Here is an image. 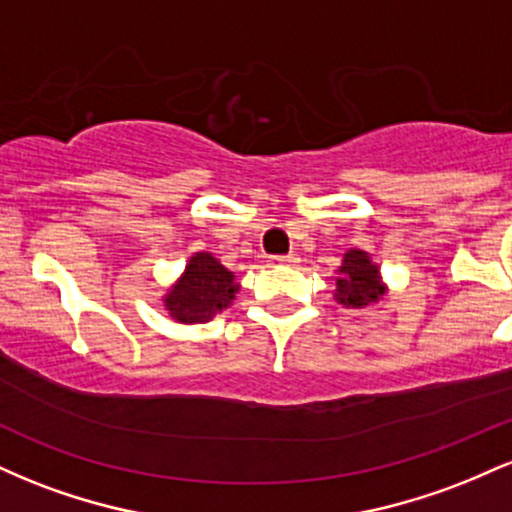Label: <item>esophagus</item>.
I'll return each instance as SVG.
<instances>
[{
  "mask_svg": "<svg viewBox=\"0 0 512 512\" xmlns=\"http://www.w3.org/2000/svg\"><path fill=\"white\" fill-rule=\"evenodd\" d=\"M301 262V257L298 255H272L269 257V264H289V267H293V264Z\"/></svg>",
  "mask_w": 512,
  "mask_h": 512,
  "instance_id": "34e87169",
  "label": "esophagus"
}]
</instances>
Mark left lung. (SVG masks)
<instances>
[{
    "label": "left lung",
    "instance_id": "obj_1",
    "mask_svg": "<svg viewBox=\"0 0 512 512\" xmlns=\"http://www.w3.org/2000/svg\"><path fill=\"white\" fill-rule=\"evenodd\" d=\"M383 296L385 286L380 281L378 264L370 262L368 252H346L337 276V293H334L337 303L344 308H366V305L378 303Z\"/></svg>",
    "mask_w": 512,
    "mask_h": 512
}]
</instances>
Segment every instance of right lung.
I'll use <instances>...</instances> for the list:
<instances>
[{
	"instance_id": "add662e5",
	"label": "right lung",
	"mask_w": 512,
	"mask_h": 512,
	"mask_svg": "<svg viewBox=\"0 0 512 512\" xmlns=\"http://www.w3.org/2000/svg\"><path fill=\"white\" fill-rule=\"evenodd\" d=\"M236 291L238 284L233 281V272H228L209 252H197L163 301L173 320L182 325H197L209 322L216 313L228 308Z\"/></svg>"
}]
</instances>
